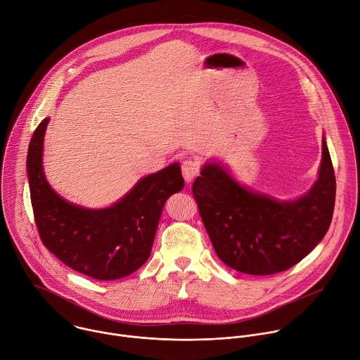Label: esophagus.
Wrapping results in <instances>:
<instances>
[{
  "label": "esophagus",
  "instance_id": "1",
  "mask_svg": "<svg viewBox=\"0 0 360 360\" xmlns=\"http://www.w3.org/2000/svg\"><path fill=\"white\" fill-rule=\"evenodd\" d=\"M182 174L186 184H191L193 178L199 174V164L193 160H186L182 162Z\"/></svg>",
  "mask_w": 360,
  "mask_h": 360
}]
</instances>
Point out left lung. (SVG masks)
<instances>
[{"mask_svg":"<svg viewBox=\"0 0 360 360\" xmlns=\"http://www.w3.org/2000/svg\"><path fill=\"white\" fill-rule=\"evenodd\" d=\"M218 258L248 275L283 272L326 235L335 208L336 179L326 138L318 179L304 195L278 199L242 185L219 161H207L192 185Z\"/></svg>","mask_w":360,"mask_h":360,"instance_id":"left-lung-1","label":"left lung"}]
</instances>
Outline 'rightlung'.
Here are the masks:
<instances>
[{"instance_id":"1","label":"right lung","mask_w":360,"mask_h":360,"mask_svg":"<svg viewBox=\"0 0 360 360\" xmlns=\"http://www.w3.org/2000/svg\"><path fill=\"white\" fill-rule=\"evenodd\" d=\"M49 118L35 129L27 155V176L42 243L74 271L98 281H115L138 271L149 258L167 199L181 192L178 162L141 178L107 208H85L48 184L44 136Z\"/></svg>"}]
</instances>
